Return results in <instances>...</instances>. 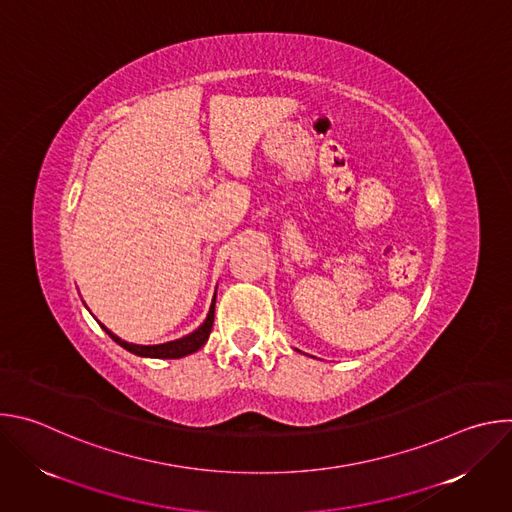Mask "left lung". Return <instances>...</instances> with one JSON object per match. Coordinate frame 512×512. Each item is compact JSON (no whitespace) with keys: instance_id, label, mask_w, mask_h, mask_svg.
<instances>
[{"instance_id":"left-lung-1","label":"left lung","mask_w":512,"mask_h":512,"mask_svg":"<svg viewBox=\"0 0 512 512\" xmlns=\"http://www.w3.org/2000/svg\"><path fill=\"white\" fill-rule=\"evenodd\" d=\"M298 352H300V350H298Z\"/></svg>"}]
</instances>
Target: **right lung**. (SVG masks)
<instances>
[{
	"label": "right lung",
	"instance_id": "1",
	"mask_svg": "<svg viewBox=\"0 0 512 512\" xmlns=\"http://www.w3.org/2000/svg\"><path fill=\"white\" fill-rule=\"evenodd\" d=\"M214 302H216V291H214V298H212V304H210V310L206 314V320L194 330L190 332L188 336L184 338H178V340H170V342H164V344H133V342H125L121 340L119 336H115L109 328H105L101 324V328L119 344L123 346L125 350H129L131 354H137V356H143V358H182V356H188L196 350H200L208 336H210V330H212V322H214Z\"/></svg>",
	"mask_w": 512,
	"mask_h": 512
}]
</instances>
